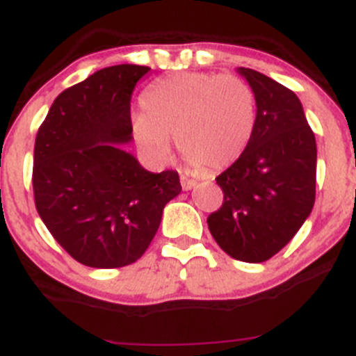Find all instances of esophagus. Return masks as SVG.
Segmentation results:
<instances>
[{
    "mask_svg": "<svg viewBox=\"0 0 356 356\" xmlns=\"http://www.w3.org/2000/svg\"><path fill=\"white\" fill-rule=\"evenodd\" d=\"M181 186H182V189H184V191H189V189H191V188H195L196 182L193 181V179H188V177H184V175H182V177H181Z\"/></svg>",
    "mask_w": 356,
    "mask_h": 356,
    "instance_id": "1",
    "label": "esophagus"
}]
</instances>
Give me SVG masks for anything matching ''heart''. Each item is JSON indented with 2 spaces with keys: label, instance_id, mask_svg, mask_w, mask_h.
Returning <instances> with one entry per match:
<instances>
[{
  "label": "heart",
  "instance_id": "1",
  "mask_svg": "<svg viewBox=\"0 0 356 356\" xmlns=\"http://www.w3.org/2000/svg\"><path fill=\"white\" fill-rule=\"evenodd\" d=\"M143 113L132 118L136 141L155 160L170 153V136L193 170L217 172L246 149L257 122V99L234 74L181 72L149 86Z\"/></svg>",
  "mask_w": 356,
  "mask_h": 356
}]
</instances>
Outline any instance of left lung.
<instances>
[{
  "instance_id": "8db88e82",
  "label": "left lung",
  "mask_w": 356,
  "mask_h": 356,
  "mask_svg": "<svg viewBox=\"0 0 356 356\" xmlns=\"http://www.w3.org/2000/svg\"><path fill=\"white\" fill-rule=\"evenodd\" d=\"M238 72L254 92L257 122L243 155L215 179L224 203L207 222L229 257L260 264L288 245L314 208L317 145L291 89L251 68Z\"/></svg>"
}]
</instances>
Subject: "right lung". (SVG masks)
<instances>
[{"label": "right lung", "instance_id": "obj_1", "mask_svg": "<svg viewBox=\"0 0 356 356\" xmlns=\"http://www.w3.org/2000/svg\"><path fill=\"white\" fill-rule=\"evenodd\" d=\"M152 70L102 68L56 96L39 127L32 188L38 213L79 264L118 268L148 250L179 174L145 170L120 145L132 139L131 98Z\"/></svg>", "mask_w": 356, "mask_h": 356}]
</instances>
